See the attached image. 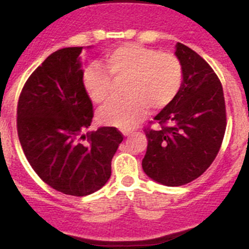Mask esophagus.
<instances>
[{
    "mask_svg": "<svg viewBox=\"0 0 249 249\" xmlns=\"http://www.w3.org/2000/svg\"><path fill=\"white\" fill-rule=\"evenodd\" d=\"M124 137H129L130 132H124Z\"/></svg>",
    "mask_w": 249,
    "mask_h": 249,
    "instance_id": "34e87169",
    "label": "esophagus"
}]
</instances>
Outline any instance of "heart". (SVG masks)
I'll return each instance as SVG.
<instances>
[{
  "label": "heart",
  "instance_id": "obj_1",
  "mask_svg": "<svg viewBox=\"0 0 249 249\" xmlns=\"http://www.w3.org/2000/svg\"><path fill=\"white\" fill-rule=\"evenodd\" d=\"M106 68L89 66L83 84L94 104H106L111 98L115 83H124V101L112 102L99 111L102 124L130 129L147 107L160 110L168 107L180 92L183 83L181 61L171 53H160L140 44H124L104 57Z\"/></svg>",
  "mask_w": 249,
  "mask_h": 249
}]
</instances>
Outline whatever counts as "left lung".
<instances>
[{"label": "left lung", "mask_w": 249, "mask_h": 249, "mask_svg": "<svg viewBox=\"0 0 249 249\" xmlns=\"http://www.w3.org/2000/svg\"><path fill=\"white\" fill-rule=\"evenodd\" d=\"M175 55L183 68V83L176 98L155 117L160 129L145 128L148 142L142 160L146 175L169 187L189 183L206 171L227 127L223 87L213 69L181 43Z\"/></svg>", "instance_id": "8db88e82"}]
</instances>
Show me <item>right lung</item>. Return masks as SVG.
<instances>
[{"label": "right lung", "mask_w": 249, "mask_h": 249, "mask_svg": "<svg viewBox=\"0 0 249 249\" xmlns=\"http://www.w3.org/2000/svg\"><path fill=\"white\" fill-rule=\"evenodd\" d=\"M83 47L48 56L20 93L17 128L27 160L38 176L63 194L85 196L111 175V160L124 135L115 127L84 132L93 106L84 89Z\"/></svg>", "instance_id": "obj_1"}]
</instances>
